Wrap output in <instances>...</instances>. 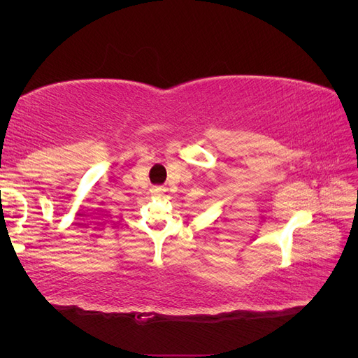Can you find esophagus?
<instances>
[{"label":"esophagus","instance_id":"1","mask_svg":"<svg viewBox=\"0 0 358 358\" xmlns=\"http://www.w3.org/2000/svg\"><path fill=\"white\" fill-rule=\"evenodd\" d=\"M150 192H152L154 196H157V197H161V196H164L166 188H164V187H161V185H158V187H154L152 189H150Z\"/></svg>","mask_w":358,"mask_h":358}]
</instances>
